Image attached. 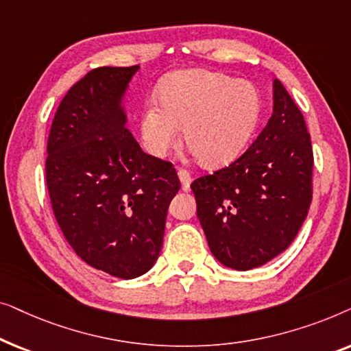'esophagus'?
<instances>
[{"label": "esophagus", "instance_id": "obj_1", "mask_svg": "<svg viewBox=\"0 0 351 351\" xmlns=\"http://www.w3.org/2000/svg\"><path fill=\"white\" fill-rule=\"evenodd\" d=\"M177 176H179V179H180V185H182V190L184 191H189L190 190V184H191V176H190V172L186 171V169H180L177 171Z\"/></svg>", "mask_w": 351, "mask_h": 351}]
</instances>
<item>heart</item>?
Here are the masks:
<instances>
[{
  "instance_id": "heart-1",
  "label": "heart",
  "mask_w": 351,
  "mask_h": 351,
  "mask_svg": "<svg viewBox=\"0 0 351 351\" xmlns=\"http://www.w3.org/2000/svg\"><path fill=\"white\" fill-rule=\"evenodd\" d=\"M262 99L249 81L210 71H184L161 86L158 104L141 117V141L147 153L162 158L180 138L203 166L227 165L256 129Z\"/></svg>"
}]
</instances>
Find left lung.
Here are the masks:
<instances>
[{"mask_svg": "<svg viewBox=\"0 0 351 351\" xmlns=\"http://www.w3.org/2000/svg\"><path fill=\"white\" fill-rule=\"evenodd\" d=\"M313 150L304 114L280 80L273 113L252 145L191 182L210 252L225 267H261L294 241L311 203Z\"/></svg>", "mask_w": 351, "mask_h": 351, "instance_id": "8db88e82", "label": "left lung"}]
</instances>
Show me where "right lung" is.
<instances>
[{"label":"right lung","mask_w":351,"mask_h":351,"mask_svg":"<svg viewBox=\"0 0 351 351\" xmlns=\"http://www.w3.org/2000/svg\"><path fill=\"white\" fill-rule=\"evenodd\" d=\"M137 70L100 66L71 86L52 121L46 158L65 239L90 267L123 280L153 267L180 189L174 166L142 152L124 126L121 99Z\"/></svg>","instance_id":"add662e5"}]
</instances>
